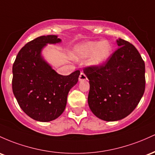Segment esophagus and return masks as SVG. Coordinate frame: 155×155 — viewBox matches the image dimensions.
<instances>
[{"mask_svg": "<svg viewBox=\"0 0 155 155\" xmlns=\"http://www.w3.org/2000/svg\"><path fill=\"white\" fill-rule=\"evenodd\" d=\"M85 80H87L86 75L85 74V73L81 72V74H80V76H79V81H85Z\"/></svg>", "mask_w": 155, "mask_h": 155, "instance_id": "esophagus-1", "label": "esophagus"}]
</instances>
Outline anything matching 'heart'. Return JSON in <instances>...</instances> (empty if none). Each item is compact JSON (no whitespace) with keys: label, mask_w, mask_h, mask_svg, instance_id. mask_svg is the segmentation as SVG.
I'll list each match as a JSON object with an SVG mask.
<instances>
[{"label":"heart","mask_w":155,"mask_h":155,"mask_svg":"<svg viewBox=\"0 0 155 155\" xmlns=\"http://www.w3.org/2000/svg\"><path fill=\"white\" fill-rule=\"evenodd\" d=\"M112 47L107 41H88L80 45L76 49L78 58H86L91 56L90 63L92 65H100L110 56Z\"/></svg>","instance_id":"obj_1"}]
</instances>
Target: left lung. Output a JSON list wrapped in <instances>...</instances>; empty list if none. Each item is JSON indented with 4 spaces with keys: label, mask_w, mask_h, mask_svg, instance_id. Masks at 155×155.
Segmentation results:
<instances>
[{
    "label": "left lung",
    "mask_w": 155,
    "mask_h": 155,
    "mask_svg": "<svg viewBox=\"0 0 155 155\" xmlns=\"http://www.w3.org/2000/svg\"><path fill=\"white\" fill-rule=\"evenodd\" d=\"M100 65L84 67L89 80L88 103L94 114L107 121L122 119L138 105L145 91V63L135 47L126 40Z\"/></svg>",
    "instance_id": "obj_1"
}]
</instances>
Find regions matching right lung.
<instances>
[{
	"instance_id": "1",
	"label": "right lung",
	"mask_w": 155,
	"mask_h": 155,
	"mask_svg": "<svg viewBox=\"0 0 155 155\" xmlns=\"http://www.w3.org/2000/svg\"><path fill=\"white\" fill-rule=\"evenodd\" d=\"M55 35L41 36L19 51L12 67V91L21 109L39 121H50L61 115L69 90L78 81L81 72L61 75L41 58L47 43L60 42Z\"/></svg>"
}]
</instances>
